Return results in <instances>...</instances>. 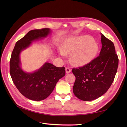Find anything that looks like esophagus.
Instances as JSON below:
<instances>
[{
  "mask_svg": "<svg viewBox=\"0 0 127 127\" xmlns=\"http://www.w3.org/2000/svg\"><path fill=\"white\" fill-rule=\"evenodd\" d=\"M71 70L70 69V68H66V69H65V71H66V74H69V73H70V72H71Z\"/></svg>",
  "mask_w": 127,
  "mask_h": 127,
  "instance_id": "obj_1",
  "label": "esophagus"
}]
</instances>
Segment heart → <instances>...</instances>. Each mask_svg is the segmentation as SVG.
<instances>
[{
	"label": "heart",
	"instance_id": "1",
	"mask_svg": "<svg viewBox=\"0 0 127 127\" xmlns=\"http://www.w3.org/2000/svg\"><path fill=\"white\" fill-rule=\"evenodd\" d=\"M62 55L72 54L71 62L75 65L88 63L95 57L99 51L98 45L88 36L70 37L65 40L61 46Z\"/></svg>",
	"mask_w": 127,
	"mask_h": 127
}]
</instances>
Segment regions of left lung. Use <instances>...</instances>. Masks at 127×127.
Segmentation results:
<instances>
[{
	"mask_svg": "<svg viewBox=\"0 0 127 127\" xmlns=\"http://www.w3.org/2000/svg\"><path fill=\"white\" fill-rule=\"evenodd\" d=\"M101 35L99 56L82 67L72 70L76 77L74 94L83 101L93 100L106 93L117 72L118 58L114 43L101 33Z\"/></svg>",
	"mask_w": 127,
	"mask_h": 127,
	"instance_id": "8db88e82",
	"label": "left lung"
}]
</instances>
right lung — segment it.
<instances>
[{"label":"right lung","mask_w":127,"mask_h":127,"mask_svg":"<svg viewBox=\"0 0 127 127\" xmlns=\"http://www.w3.org/2000/svg\"><path fill=\"white\" fill-rule=\"evenodd\" d=\"M51 32L50 28L29 31L16 42L11 56L10 73L13 82L23 95L32 100L40 101L47 98L58 80L65 74L64 67H56L47 62L33 72L24 71L21 67V52L28 48L32 42L46 37Z\"/></svg>","instance_id":"right-lung-1"}]
</instances>
